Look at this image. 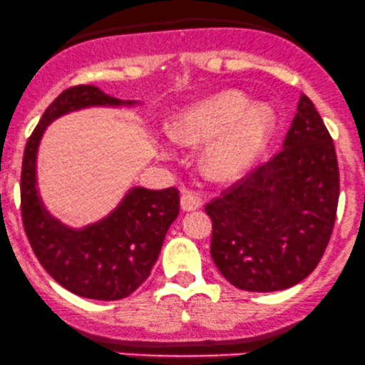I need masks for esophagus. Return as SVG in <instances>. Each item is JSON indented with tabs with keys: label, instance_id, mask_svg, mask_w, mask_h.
<instances>
[{
	"label": "esophagus",
	"instance_id": "obj_1",
	"mask_svg": "<svg viewBox=\"0 0 365 365\" xmlns=\"http://www.w3.org/2000/svg\"><path fill=\"white\" fill-rule=\"evenodd\" d=\"M202 205V198L198 197V193L195 191H184L181 195V209L182 210H195Z\"/></svg>",
	"mask_w": 365,
	"mask_h": 365
}]
</instances>
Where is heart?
<instances>
[{
    "instance_id": "heart-1",
    "label": "heart",
    "mask_w": 365,
    "mask_h": 365,
    "mask_svg": "<svg viewBox=\"0 0 365 365\" xmlns=\"http://www.w3.org/2000/svg\"><path fill=\"white\" fill-rule=\"evenodd\" d=\"M273 127L268 106L249 104L245 96L226 92L190 109L175 127L179 143L212 139L207 160L217 174L230 175L249 165Z\"/></svg>"
}]
</instances>
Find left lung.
<instances>
[{
	"instance_id": "1",
	"label": "left lung",
	"mask_w": 365,
	"mask_h": 365,
	"mask_svg": "<svg viewBox=\"0 0 365 365\" xmlns=\"http://www.w3.org/2000/svg\"><path fill=\"white\" fill-rule=\"evenodd\" d=\"M338 198L334 143L303 93L280 151L205 205L215 266L242 291L272 292L299 284L327 249Z\"/></svg>"
}]
</instances>
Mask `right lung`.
Returning a JSON list of instances; mask_svg holds the SVG:
<instances>
[{
	"instance_id": "right-lung-1",
	"label": "right lung",
	"mask_w": 365,
	"mask_h": 365,
	"mask_svg": "<svg viewBox=\"0 0 365 365\" xmlns=\"http://www.w3.org/2000/svg\"><path fill=\"white\" fill-rule=\"evenodd\" d=\"M92 104L120 101L93 85H74L45 109L22 156L21 214L34 256L57 284L88 299L116 301L150 277L168 226L179 214V190L135 187L108 219L83 231L64 228L45 214L34 175L43 130L57 116Z\"/></svg>"
}]
</instances>
